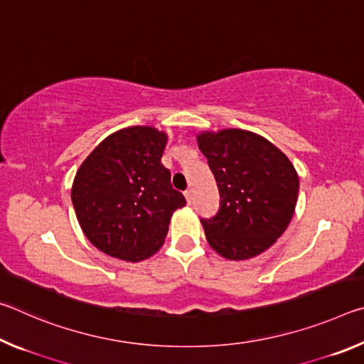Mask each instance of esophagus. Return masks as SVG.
<instances>
[{
  "label": "esophagus",
  "instance_id": "1",
  "mask_svg": "<svg viewBox=\"0 0 364 364\" xmlns=\"http://www.w3.org/2000/svg\"><path fill=\"white\" fill-rule=\"evenodd\" d=\"M184 196H186L188 204H191V202H193V199H194V193H193V189H188L186 193H184Z\"/></svg>",
  "mask_w": 364,
  "mask_h": 364
}]
</instances>
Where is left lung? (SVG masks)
Segmentation results:
<instances>
[{"label":"left lung","mask_w":364,"mask_h":364,"mask_svg":"<svg viewBox=\"0 0 364 364\" xmlns=\"http://www.w3.org/2000/svg\"><path fill=\"white\" fill-rule=\"evenodd\" d=\"M220 191V208L200 218L213 250L245 260L286 231L299 196V176L278 147L255 133L221 130L197 136Z\"/></svg>","instance_id":"left-lung-1"}]
</instances>
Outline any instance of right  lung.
Segmentation results:
<instances>
[{
    "label": "right lung",
    "instance_id": "add662e5",
    "mask_svg": "<svg viewBox=\"0 0 364 364\" xmlns=\"http://www.w3.org/2000/svg\"><path fill=\"white\" fill-rule=\"evenodd\" d=\"M167 134L152 127L123 128L85 159L72 204L85 236L110 257L139 262L160 249L184 196L171 188L162 156Z\"/></svg>",
    "mask_w": 364,
    "mask_h": 364
}]
</instances>
